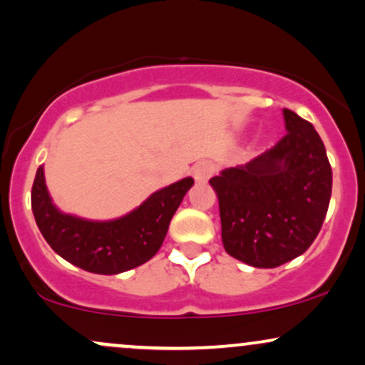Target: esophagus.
I'll use <instances>...</instances> for the list:
<instances>
[{
	"mask_svg": "<svg viewBox=\"0 0 365 365\" xmlns=\"http://www.w3.org/2000/svg\"><path fill=\"white\" fill-rule=\"evenodd\" d=\"M212 175H214V165L209 163V161H202V163L195 165L194 178L197 182H207Z\"/></svg>",
	"mask_w": 365,
	"mask_h": 365,
	"instance_id": "1",
	"label": "esophagus"
}]
</instances>
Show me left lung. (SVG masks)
I'll return each mask as SVG.
<instances>
[{"instance_id":"obj_1","label":"left lung","mask_w":365,"mask_h":365,"mask_svg":"<svg viewBox=\"0 0 365 365\" xmlns=\"http://www.w3.org/2000/svg\"><path fill=\"white\" fill-rule=\"evenodd\" d=\"M287 134L247 165L209 180L216 190L225 250L274 269L308 250L331 197V166L311 122L284 108Z\"/></svg>"}]
</instances>
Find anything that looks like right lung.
Instances as JSON below:
<instances>
[{
    "label": "right lung",
    "instance_id": "right-lung-1",
    "mask_svg": "<svg viewBox=\"0 0 365 365\" xmlns=\"http://www.w3.org/2000/svg\"><path fill=\"white\" fill-rule=\"evenodd\" d=\"M192 185L194 180L183 178L155 192L124 217L86 221L59 212L52 205L41 166L32 185V210L42 236L64 260L86 272L113 275L155 257L175 210Z\"/></svg>",
    "mask_w": 365,
    "mask_h": 365
}]
</instances>
